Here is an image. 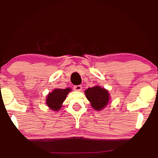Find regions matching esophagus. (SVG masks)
<instances>
[{
	"label": "esophagus",
	"mask_w": 158,
	"mask_h": 158,
	"mask_svg": "<svg viewBox=\"0 0 158 158\" xmlns=\"http://www.w3.org/2000/svg\"><path fill=\"white\" fill-rule=\"evenodd\" d=\"M73 89H74L76 91H80L81 90V89H82V87H81V85H76L73 87Z\"/></svg>",
	"instance_id": "obj_1"
}]
</instances>
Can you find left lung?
Here are the masks:
<instances>
[{"label": "left lung", "instance_id": "left-lung-1", "mask_svg": "<svg viewBox=\"0 0 158 158\" xmlns=\"http://www.w3.org/2000/svg\"><path fill=\"white\" fill-rule=\"evenodd\" d=\"M85 93L87 98L91 103L92 107L95 110L103 109L109 101V94L108 91L99 86L86 89Z\"/></svg>", "mask_w": 158, "mask_h": 158}]
</instances>
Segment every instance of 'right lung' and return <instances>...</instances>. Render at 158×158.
I'll return each instance as SVG.
<instances>
[{"label":"right lung","instance_id":"add662e5","mask_svg":"<svg viewBox=\"0 0 158 158\" xmlns=\"http://www.w3.org/2000/svg\"><path fill=\"white\" fill-rule=\"evenodd\" d=\"M71 91L70 88L55 89L52 93H49L47 98L48 106L54 111H58L62 107V103L66 98L68 93Z\"/></svg>","mask_w":158,"mask_h":158}]
</instances>
